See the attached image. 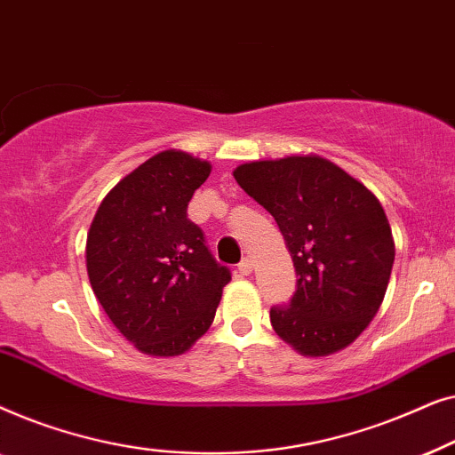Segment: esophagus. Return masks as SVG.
Instances as JSON below:
<instances>
[{"mask_svg": "<svg viewBox=\"0 0 455 455\" xmlns=\"http://www.w3.org/2000/svg\"><path fill=\"white\" fill-rule=\"evenodd\" d=\"M238 271L242 273V275H248V273L252 271V260L251 259H242V263L238 265Z\"/></svg>", "mask_w": 455, "mask_h": 455, "instance_id": "esophagus-1", "label": "esophagus"}]
</instances>
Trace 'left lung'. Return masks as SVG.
<instances>
[{
  "mask_svg": "<svg viewBox=\"0 0 455 455\" xmlns=\"http://www.w3.org/2000/svg\"><path fill=\"white\" fill-rule=\"evenodd\" d=\"M235 182L275 217L296 267L290 304L271 308L285 344L310 358L344 350L387 291L395 244L379 198L321 155L248 161Z\"/></svg>",
  "mask_w": 455,
  "mask_h": 455,
  "instance_id": "8db88e82",
  "label": "left lung"
}]
</instances>
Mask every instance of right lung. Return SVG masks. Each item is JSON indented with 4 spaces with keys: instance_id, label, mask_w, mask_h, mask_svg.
<instances>
[{
    "instance_id": "right-lung-1",
    "label": "right lung",
    "mask_w": 455,
    "mask_h": 455,
    "mask_svg": "<svg viewBox=\"0 0 455 455\" xmlns=\"http://www.w3.org/2000/svg\"><path fill=\"white\" fill-rule=\"evenodd\" d=\"M211 164L167 148L124 176L86 235V271L117 331L148 356H180L215 319L229 269L188 220Z\"/></svg>"
}]
</instances>
